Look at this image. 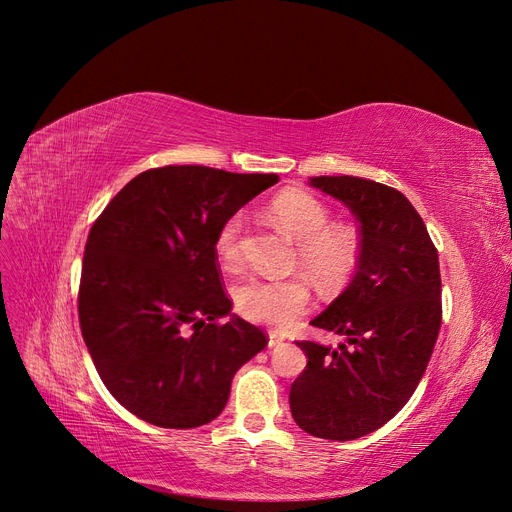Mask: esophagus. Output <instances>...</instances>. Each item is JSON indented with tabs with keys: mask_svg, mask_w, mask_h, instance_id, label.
Wrapping results in <instances>:
<instances>
[{
	"mask_svg": "<svg viewBox=\"0 0 512 512\" xmlns=\"http://www.w3.org/2000/svg\"><path fill=\"white\" fill-rule=\"evenodd\" d=\"M282 342H284V338L278 336V334H274V332H270V336H267V344H270L272 348H274V346H280Z\"/></svg>",
	"mask_w": 512,
	"mask_h": 512,
	"instance_id": "esophagus-1",
	"label": "esophagus"
}]
</instances>
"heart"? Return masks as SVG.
I'll list each match as a JSON object with an SVG mask.
<instances>
[{
  "mask_svg": "<svg viewBox=\"0 0 512 512\" xmlns=\"http://www.w3.org/2000/svg\"><path fill=\"white\" fill-rule=\"evenodd\" d=\"M272 222L297 242V257L305 270L326 288L342 284L359 261V236L348 226H330L332 213L326 203L303 191H286L270 203ZM245 215L232 213L215 234V253L232 265L242 255ZM238 311L255 324L286 330L311 303L303 278L265 280L247 278L234 290Z\"/></svg>",
  "mask_w": 512,
  "mask_h": 512,
  "instance_id": "1",
  "label": "heart"
}]
</instances>
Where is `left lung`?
<instances>
[{
    "mask_svg": "<svg viewBox=\"0 0 512 512\" xmlns=\"http://www.w3.org/2000/svg\"><path fill=\"white\" fill-rule=\"evenodd\" d=\"M309 184L355 213L361 240L355 278L311 321L346 342H297L309 361L290 386V411L307 434L346 442L388 423L421 382L442 324L440 263L396 188L357 176Z\"/></svg>",
    "mask_w": 512,
    "mask_h": 512,
    "instance_id": "1",
    "label": "left lung"
}]
</instances>
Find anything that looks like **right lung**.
Returning a JSON list of instances; mask_svg holds the SVG:
<instances>
[{"label": "right lung", "instance_id": "1", "mask_svg": "<svg viewBox=\"0 0 512 512\" xmlns=\"http://www.w3.org/2000/svg\"><path fill=\"white\" fill-rule=\"evenodd\" d=\"M278 174L205 166L132 178L95 220L78 319L99 378L124 409L170 429L218 417L234 373L267 338L230 315L215 253L220 226Z\"/></svg>", "mask_w": 512, "mask_h": 512}]
</instances>
